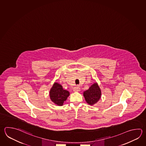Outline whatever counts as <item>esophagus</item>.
<instances>
[{
	"label": "esophagus",
	"mask_w": 146,
	"mask_h": 146,
	"mask_svg": "<svg viewBox=\"0 0 146 146\" xmlns=\"http://www.w3.org/2000/svg\"><path fill=\"white\" fill-rule=\"evenodd\" d=\"M73 91L74 92H79L80 91V88L79 86H75L74 89H73Z\"/></svg>",
	"instance_id": "34e87169"
}]
</instances>
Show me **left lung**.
I'll use <instances>...</instances> for the list:
<instances>
[{
    "label": "left lung",
    "instance_id": "left-lung-1",
    "mask_svg": "<svg viewBox=\"0 0 146 146\" xmlns=\"http://www.w3.org/2000/svg\"><path fill=\"white\" fill-rule=\"evenodd\" d=\"M101 95V90L97 82L93 83L88 90L83 92L86 102L91 106H93L99 101Z\"/></svg>",
    "mask_w": 146,
    "mask_h": 146
}]
</instances>
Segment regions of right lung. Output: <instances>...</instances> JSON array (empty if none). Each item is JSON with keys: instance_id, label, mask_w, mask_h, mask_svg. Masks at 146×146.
Masks as SVG:
<instances>
[{"instance_id": "right-lung-1", "label": "right lung", "mask_w": 146, "mask_h": 146, "mask_svg": "<svg viewBox=\"0 0 146 146\" xmlns=\"http://www.w3.org/2000/svg\"><path fill=\"white\" fill-rule=\"evenodd\" d=\"M70 95L68 91L64 90L60 83L55 82L50 90L49 95L52 102L57 106H63Z\"/></svg>"}]
</instances>
